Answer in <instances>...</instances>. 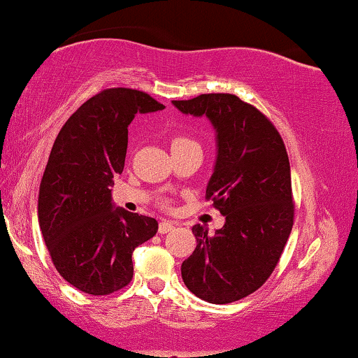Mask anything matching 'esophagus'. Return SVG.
I'll return each instance as SVG.
<instances>
[{
	"label": "esophagus",
	"instance_id": "1",
	"mask_svg": "<svg viewBox=\"0 0 358 358\" xmlns=\"http://www.w3.org/2000/svg\"><path fill=\"white\" fill-rule=\"evenodd\" d=\"M174 229V224L171 221H162L159 222V227H158V232L159 234H168Z\"/></svg>",
	"mask_w": 358,
	"mask_h": 358
}]
</instances>
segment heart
Wrapping results in <instances>:
<instances>
[{
	"instance_id": "b5f03b06",
	"label": "heart",
	"mask_w": 358,
	"mask_h": 358,
	"mask_svg": "<svg viewBox=\"0 0 358 358\" xmlns=\"http://www.w3.org/2000/svg\"><path fill=\"white\" fill-rule=\"evenodd\" d=\"M187 142H190L189 138H185V137H176V138H173V142H171V148H173V147H178V145L187 143Z\"/></svg>"
}]
</instances>
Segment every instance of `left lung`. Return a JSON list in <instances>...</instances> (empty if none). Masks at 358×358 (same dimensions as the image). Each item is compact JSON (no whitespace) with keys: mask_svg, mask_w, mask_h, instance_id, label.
Listing matches in <instances>:
<instances>
[{"mask_svg":"<svg viewBox=\"0 0 358 358\" xmlns=\"http://www.w3.org/2000/svg\"><path fill=\"white\" fill-rule=\"evenodd\" d=\"M184 115L206 116L216 131V163L206 200L226 217L208 234L192 227L196 247L182 263L184 284L210 303H231L265 284L294 224L291 166L271 121L231 93L173 101Z\"/></svg>","mask_w":358,"mask_h":358,"instance_id":"1","label":"left lung"}]
</instances>
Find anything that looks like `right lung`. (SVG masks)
Returning a JSON list of instances; mask_svg holds the SVG:
<instances>
[{
    "label": "right lung",
    "instance_id": "add662e5",
    "mask_svg": "<svg viewBox=\"0 0 358 358\" xmlns=\"http://www.w3.org/2000/svg\"><path fill=\"white\" fill-rule=\"evenodd\" d=\"M148 93L106 89L87 100L56 137L38 192V224L67 282L92 295L126 287L132 252L157 234L155 217L116 208L115 178L122 173L127 127L137 113L163 110Z\"/></svg>",
    "mask_w": 358,
    "mask_h": 358
}]
</instances>
